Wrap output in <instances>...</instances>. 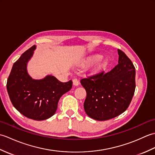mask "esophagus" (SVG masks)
Masks as SVG:
<instances>
[{
    "instance_id": "34e87169",
    "label": "esophagus",
    "mask_w": 155,
    "mask_h": 155,
    "mask_svg": "<svg viewBox=\"0 0 155 155\" xmlns=\"http://www.w3.org/2000/svg\"><path fill=\"white\" fill-rule=\"evenodd\" d=\"M72 83H73V85H74V86H78V85L79 84V81H78L77 78H74V79L72 80Z\"/></svg>"
}]
</instances>
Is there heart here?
I'll return each mask as SVG.
<instances>
[{"label": "heart", "mask_w": 155, "mask_h": 155, "mask_svg": "<svg viewBox=\"0 0 155 155\" xmlns=\"http://www.w3.org/2000/svg\"><path fill=\"white\" fill-rule=\"evenodd\" d=\"M101 56L98 54H94L93 56H91L88 58L87 62L88 64L93 63V62L97 61V63L95 64L94 67L93 69V71L94 73H97L103 70L104 68L107 67V66L108 64V61L107 59H100Z\"/></svg>", "instance_id": "b5f03b06"}]
</instances>
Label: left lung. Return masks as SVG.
Wrapping results in <instances>:
<instances>
[{"label":"left lung","mask_w":155,"mask_h":155,"mask_svg":"<svg viewBox=\"0 0 155 155\" xmlns=\"http://www.w3.org/2000/svg\"><path fill=\"white\" fill-rule=\"evenodd\" d=\"M118 64L109 72L82 78L87 92L84 108L88 117L107 120L120 115L129 106L135 91V68L123 51L118 49Z\"/></svg>","instance_id":"8db88e82"}]
</instances>
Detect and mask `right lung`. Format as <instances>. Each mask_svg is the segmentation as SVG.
<instances>
[{"label": "right lung", "mask_w": 155, "mask_h": 155, "mask_svg": "<svg viewBox=\"0 0 155 155\" xmlns=\"http://www.w3.org/2000/svg\"><path fill=\"white\" fill-rule=\"evenodd\" d=\"M36 46H32L15 62L6 88L16 110L26 117L42 120L55 113L59 99L71 89L72 82L62 83L51 75L41 80L32 79L27 72V64Z\"/></svg>", "instance_id": "1"}]
</instances>
